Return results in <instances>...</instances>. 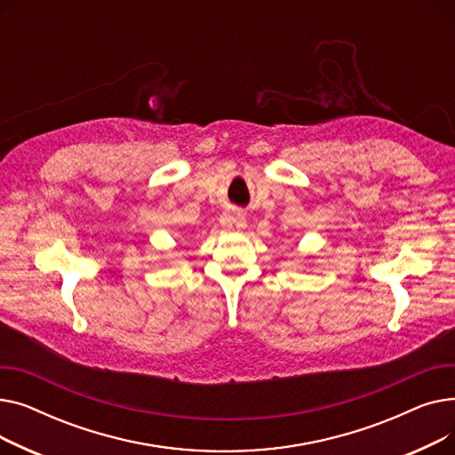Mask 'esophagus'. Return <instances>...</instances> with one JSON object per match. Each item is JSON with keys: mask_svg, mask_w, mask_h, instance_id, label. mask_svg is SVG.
I'll use <instances>...</instances> for the list:
<instances>
[{"mask_svg": "<svg viewBox=\"0 0 455 455\" xmlns=\"http://www.w3.org/2000/svg\"><path fill=\"white\" fill-rule=\"evenodd\" d=\"M221 225L228 230H242L247 227V220L243 212L240 210H230V212H225L221 215Z\"/></svg>", "mask_w": 455, "mask_h": 455, "instance_id": "34e87169", "label": "esophagus"}]
</instances>
